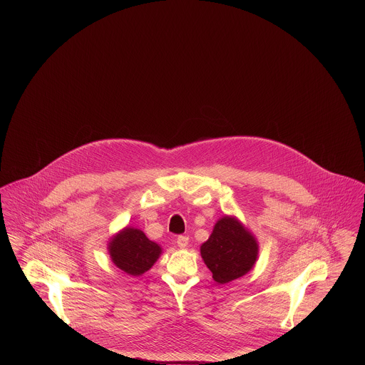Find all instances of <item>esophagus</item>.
Masks as SVG:
<instances>
[{"label":"esophagus","mask_w":365,"mask_h":365,"mask_svg":"<svg viewBox=\"0 0 365 365\" xmlns=\"http://www.w3.org/2000/svg\"><path fill=\"white\" fill-rule=\"evenodd\" d=\"M176 243H178L179 247H186V246L189 245V238L185 237V235H179V237L176 238Z\"/></svg>","instance_id":"esophagus-1"}]
</instances>
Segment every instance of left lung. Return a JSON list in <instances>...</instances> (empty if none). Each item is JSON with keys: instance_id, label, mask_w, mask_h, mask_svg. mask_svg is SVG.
Segmentation results:
<instances>
[{"instance_id": "left-lung-1", "label": "left lung", "mask_w": 365, "mask_h": 365, "mask_svg": "<svg viewBox=\"0 0 365 365\" xmlns=\"http://www.w3.org/2000/svg\"><path fill=\"white\" fill-rule=\"evenodd\" d=\"M201 256L212 278L225 284L253 268L259 256V243L237 217L225 216L213 227L208 241L201 245Z\"/></svg>"}]
</instances>
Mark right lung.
<instances>
[{
  "label": "right lung",
  "mask_w": 365,
  "mask_h": 365,
  "mask_svg": "<svg viewBox=\"0 0 365 365\" xmlns=\"http://www.w3.org/2000/svg\"><path fill=\"white\" fill-rule=\"evenodd\" d=\"M108 250L113 264L133 277L149 271L161 255V247L134 227H125L118 232Z\"/></svg>",
  "instance_id": "right-lung-1"
}]
</instances>
